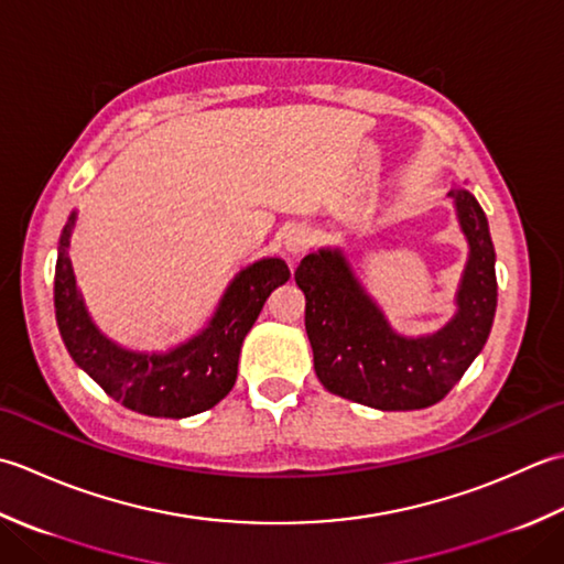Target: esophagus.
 Returning <instances> with one entry per match:
<instances>
[{"label": "esophagus", "mask_w": 564, "mask_h": 564, "mask_svg": "<svg viewBox=\"0 0 564 564\" xmlns=\"http://www.w3.org/2000/svg\"><path fill=\"white\" fill-rule=\"evenodd\" d=\"M314 246V234L312 228L306 226H292L286 228L284 234V250L290 252V256H304V252Z\"/></svg>", "instance_id": "34e87169"}]
</instances>
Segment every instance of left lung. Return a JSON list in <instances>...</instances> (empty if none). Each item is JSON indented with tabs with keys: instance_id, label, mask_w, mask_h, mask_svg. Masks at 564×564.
Segmentation results:
<instances>
[{
	"instance_id": "8db88e82",
	"label": "left lung",
	"mask_w": 564,
	"mask_h": 564,
	"mask_svg": "<svg viewBox=\"0 0 564 564\" xmlns=\"http://www.w3.org/2000/svg\"><path fill=\"white\" fill-rule=\"evenodd\" d=\"M467 265L455 294V316L426 336H401L340 248H318L299 262L294 280L306 296V336L314 370L330 394L382 411L438 404L485 348L497 312V252L475 194L453 187Z\"/></svg>"
}]
</instances>
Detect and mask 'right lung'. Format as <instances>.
Returning <instances> with one entry per match:
<instances>
[{"label": "right lung", "instance_id": "1", "mask_svg": "<svg viewBox=\"0 0 564 564\" xmlns=\"http://www.w3.org/2000/svg\"><path fill=\"white\" fill-rule=\"evenodd\" d=\"M77 209L67 216L55 260V321L67 352L126 409L155 419H187L216 406L236 384L240 346L272 290L290 280L282 258L250 262L228 282L214 316L197 336L165 352H138L107 338L77 290L70 238Z\"/></svg>", "mask_w": 564, "mask_h": 564}]
</instances>
